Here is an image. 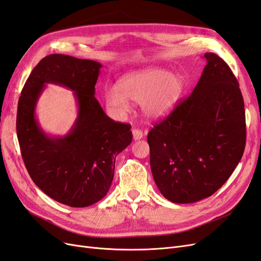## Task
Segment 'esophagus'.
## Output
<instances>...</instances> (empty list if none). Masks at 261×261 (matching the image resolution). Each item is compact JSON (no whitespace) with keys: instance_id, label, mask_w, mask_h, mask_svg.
<instances>
[{"instance_id":"34e87169","label":"esophagus","mask_w":261,"mask_h":261,"mask_svg":"<svg viewBox=\"0 0 261 261\" xmlns=\"http://www.w3.org/2000/svg\"><path fill=\"white\" fill-rule=\"evenodd\" d=\"M144 136V133L143 130H140L138 128H134L133 129V138L135 140H138V139H141Z\"/></svg>"}]
</instances>
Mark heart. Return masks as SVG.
Segmentation results:
<instances>
[{"instance_id": "1", "label": "heart", "mask_w": 261, "mask_h": 261, "mask_svg": "<svg viewBox=\"0 0 261 261\" xmlns=\"http://www.w3.org/2000/svg\"><path fill=\"white\" fill-rule=\"evenodd\" d=\"M184 80L161 68H148L126 74L117 88H109L105 100L111 111H128V100L139 103L149 118H162L176 107L184 91Z\"/></svg>"}]
</instances>
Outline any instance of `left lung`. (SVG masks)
<instances>
[{
	"mask_svg": "<svg viewBox=\"0 0 261 261\" xmlns=\"http://www.w3.org/2000/svg\"><path fill=\"white\" fill-rule=\"evenodd\" d=\"M191 96L148 133L150 168L161 194L191 203L215 194L241 161L246 121L240 85L215 53Z\"/></svg>",
	"mask_w": 261,
	"mask_h": 261,
	"instance_id": "obj_1",
	"label": "left lung"
}]
</instances>
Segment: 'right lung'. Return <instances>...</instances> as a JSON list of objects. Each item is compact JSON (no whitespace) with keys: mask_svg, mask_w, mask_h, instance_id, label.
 Returning a JSON list of instances; mask_svg holds the SVG:
<instances>
[{"mask_svg":"<svg viewBox=\"0 0 261 261\" xmlns=\"http://www.w3.org/2000/svg\"><path fill=\"white\" fill-rule=\"evenodd\" d=\"M101 67L96 61L50 54L33 69L18 100L17 138L29 175L44 194L69 207L103 198L112 184L115 158L133 139L130 125L110 118L94 98ZM45 83L66 86L77 100V118L64 138L48 137L35 120Z\"/></svg>","mask_w":261,"mask_h":261,"instance_id":"add662e5","label":"right lung"}]
</instances>
